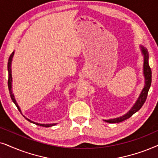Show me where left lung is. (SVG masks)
<instances>
[{
    "label": "left lung",
    "mask_w": 158,
    "mask_h": 158,
    "mask_svg": "<svg viewBox=\"0 0 158 158\" xmlns=\"http://www.w3.org/2000/svg\"><path fill=\"white\" fill-rule=\"evenodd\" d=\"M141 52L144 58V62H143V75L144 77V86L143 88L142 92L137 98V100L135 102V103L131 108L126 113V114L121 115V116L114 118L103 120L104 121L108 122L110 123H120L125 120L129 118L132 115L137 112L139 109L142 108L143 105H144L145 100H146L147 97H148V93L149 89L150 88L151 81H152V71L150 66H149V53L148 49L142 45H139Z\"/></svg>",
    "instance_id": "left-lung-1"
}]
</instances>
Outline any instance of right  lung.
I'll use <instances>...</instances> for the list:
<instances>
[{
  "label": "right lung",
  "instance_id": "add662e5",
  "mask_svg": "<svg viewBox=\"0 0 158 158\" xmlns=\"http://www.w3.org/2000/svg\"><path fill=\"white\" fill-rule=\"evenodd\" d=\"M14 51L10 54L9 58H8V89H9V93H10V98H11L12 101L14 102V103L16 105V106L17 107L18 110H19V112L22 113V111H21V109L19 106V105L16 102L15 97H14V94H13V92H12V74H11V63H12V60H13V57H14ZM23 115V114H22ZM23 116L24 117V118H26L27 121L30 122V123H35L37 126H40V127H52V126L56 125L57 123H37V122H35L33 121H31L30 119L27 118L26 116H24L23 115Z\"/></svg>",
  "mask_w": 158,
  "mask_h": 158
}]
</instances>
